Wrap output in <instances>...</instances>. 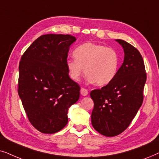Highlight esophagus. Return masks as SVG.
<instances>
[{
    "mask_svg": "<svg viewBox=\"0 0 159 159\" xmlns=\"http://www.w3.org/2000/svg\"><path fill=\"white\" fill-rule=\"evenodd\" d=\"M89 94L87 89H86L84 88H81V94L82 96H87Z\"/></svg>",
    "mask_w": 159,
    "mask_h": 159,
    "instance_id": "obj_1",
    "label": "esophagus"
}]
</instances>
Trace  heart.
Returning <instances> with one entry per match:
<instances>
[{"label": "heart", "mask_w": 159, "mask_h": 159, "mask_svg": "<svg viewBox=\"0 0 159 159\" xmlns=\"http://www.w3.org/2000/svg\"><path fill=\"white\" fill-rule=\"evenodd\" d=\"M75 60H67L66 66L73 81H78L84 73L89 83L104 86L115 78L118 68V56L111 48L86 43L74 51Z\"/></svg>", "instance_id": "obj_1"}]
</instances>
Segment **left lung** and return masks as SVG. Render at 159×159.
<instances>
[{
    "mask_svg": "<svg viewBox=\"0 0 159 159\" xmlns=\"http://www.w3.org/2000/svg\"><path fill=\"white\" fill-rule=\"evenodd\" d=\"M124 52V62L111 83L91 92L94 101L92 124L106 137L120 134L129 126L143 104L146 73L143 59L136 48L116 39Z\"/></svg>",
    "mask_w": 159,
    "mask_h": 159,
    "instance_id": "1",
    "label": "left lung"
}]
</instances>
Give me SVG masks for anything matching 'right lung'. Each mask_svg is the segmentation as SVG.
<instances>
[{
  "instance_id": "obj_1",
  "label": "right lung",
  "mask_w": 159,
  "mask_h": 159,
  "mask_svg": "<svg viewBox=\"0 0 159 159\" xmlns=\"http://www.w3.org/2000/svg\"><path fill=\"white\" fill-rule=\"evenodd\" d=\"M75 37L47 34L35 40L21 58L18 94L30 122L44 134L62 129L69 107L80 97V86L70 78L66 62Z\"/></svg>"
}]
</instances>
